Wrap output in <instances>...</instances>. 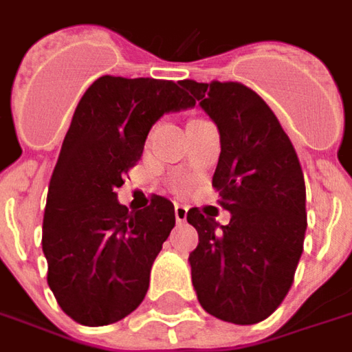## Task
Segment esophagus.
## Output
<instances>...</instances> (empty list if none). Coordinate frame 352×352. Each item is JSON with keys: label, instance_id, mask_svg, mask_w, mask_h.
Listing matches in <instances>:
<instances>
[{"label": "esophagus", "instance_id": "obj_1", "mask_svg": "<svg viewBox=\"0 0 352 352\" xmlns=\"http://www.w3.org/2000/svg\"><path fill=\"white\" fill-rule=\"evenodd\" d=\"M186 214H188V207L175 206V219H177V222H179V224L186 221Z\"/></svg>", "mask_w": 352, "mask_h": 352}]
</instances>
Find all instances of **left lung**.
<instances>
[{
	"label": "left lung",
	"instance_id": "8db88e82",
	"mask_svg": "<svg viewBox=\"0 0 352 352\" xmlns=\"http://www.w3.org/2000/svg\"><path fill=\"white\" fill-rule=\"evenodd\" d=\"M221 135L213 186L232 214L226 226L196 207L192 285L201 307L234 324H256L277 309L294 280L307 228L300 160L277 116L239 82L181 80Z\"/></svg>",
	"mask_w": 352,
	"mask_h": 352
}]
</instances>
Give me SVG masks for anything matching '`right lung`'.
Wrapping results in <instances>:
<instances>
[{
	"instance_id": "1",
	"label": "right lung",
	"mask_w": 352,
	"mask_h": 352,
	"mask_svg": "<svg viewBox=\"0 0 352 352\" xmlns=\"http://www.w3.org/2000/svg\"><path fill=\"white\" fill-rule=\"evenodd\" d=\"M196 105L179 82L100 77L75 109L47 194L43 252L47 280L65 315L113 324L143 302L153 262L175 226L162 196L128 211L116 199L154 124Z\"/></svg>"
}]
</instances>
